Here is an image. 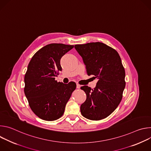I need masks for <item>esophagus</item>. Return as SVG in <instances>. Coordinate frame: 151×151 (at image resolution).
Wrapping results in <instances>:
<instances>
[{
	"label": "esophagus",
	"instance_id": "34e87169",
	"mask_svg": "<svg viewBox=\"0 0 151 151\" xmlns=\"http://www.w3.org/2000/svg\"><path fill=\"white\" fill-rule=\"evenodd\" d=\"M80 87H81V85L78 83H76V88L79 89V88H80Z\"/></svg>",
	"mask_w": 151,
	"mask_h": 151
}]
</instances>
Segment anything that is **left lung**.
I'll return each instance as SVG.
<instances>
[{"label":"left lung","instance_id":"left-lung-1","mask_svg":"<svg viewBox=\"0 0 151 151\" xmlns=\"http://www.w3.org/2000/svg\"><path fill=\"white\" fill-rule=\"evenodd\" d=\"M82 57L88 75H93L98 81L91 89L81 87L87 99L81 105V112L86 118L94 121L110 115L120 103L125 87V69L118 52L101 42L75 45Z\"/></svg>","mask_w":151,"mask_h":151}]
</instances>
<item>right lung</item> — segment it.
<instances>
[{
	"instance_id": "add662e5",
	"label": "right lung",
	"mask_w": 151,
	"mask_h": 151,
	"mask_svg": "<svg viewBox=\"0 0 151 151\" xmlns=\"http://www.w3.org/2000/svg\"><path fill=\"white\" fill-rule=\"evenodd\" d=\"M73 47L48 44L37 51L29 63L24 76V94L32 111L42 119L52 121L60 118L76 89L74 82L65 84L55 80L62 70L61 57Z\"/></svg>"
}]
</instances>
